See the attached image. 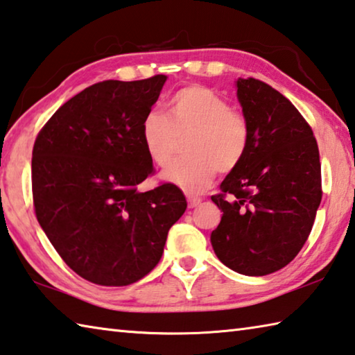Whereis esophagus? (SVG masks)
<instances>
[{
    "label": "esophagus",
    "instance_id": "esophagus-1",
    "mask_svg": "<svg viewBox=\"0 0 355 355\" xmlns=\"http://www.w3.org/2000/svg\"><path fill=\"white\" fill-rule=\"evenodd\" d=\"M200 203H202V198H200V197H188V206H189V208H197Z\"/></svg>",
    "mask_w": 355,
    "mask_h": 355
}]
</instances>
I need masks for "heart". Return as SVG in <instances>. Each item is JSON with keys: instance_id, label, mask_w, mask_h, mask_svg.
<instances>
[{"instance_id": "obj_1", "label": "heart", "mask_w": 355, "mask_h": 355, "mask_svg": "<svg viewBox=\"0 0 355 355\" xmlns=\"http://www.w3.org/2000/svg\"><path fill=\"white\" fill-rule=\"evenodd\" d=\"M186 158L161 173L167 183L188 194H198L212 183L216 172L239 167L250 146V125L227 99L203 85H188L172 96L167 116L149 112L141 124V139L153 164L166 167L180 141Z\"/></svg>"}]
</instances>
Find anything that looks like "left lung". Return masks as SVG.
Listing matches in <instances>:
<instances>
[{
  "instance_id": "8db88e82",
  "label": "left lung",
  "mask_w": 355,
  "mask_h": 355,
  "mask_svg": "<svg viewBox=\"0 0 355 355\" xmlns=\"http://www.w3.org/2000/svg\"><path fill=\"white\" fill-rule=\"evenodd\" d=\"M236 89L250 146L222 194L211 197L223 212L211 245L228 268L263 276L292 262L311 234L321 202L320 152L312 128L279 92L253 77H239Z\"/></svg>"
}]
</instances>
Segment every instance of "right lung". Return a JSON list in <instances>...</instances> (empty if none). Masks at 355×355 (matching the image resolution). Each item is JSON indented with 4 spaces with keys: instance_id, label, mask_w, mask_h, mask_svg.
Returning <instances> with one entry per match:
<instances>
[{
    "instance_id": "1",
    "label": "right lung",
    "mask_w": 355,
    "mask_h": 355,
    "mask_svg": "<svg viewBox=\"0 0 355 355\" xmlns=\"http://www.w3.org/2000/svg\"><path fill=\"white\" fill-rule=\"evenodd\" d=\"M167 77L94 83L65 102L32 150V196L44 234L67 266L99 286L153 270L186 211L175 184L139 192L153 172L141 139Z\"/></svg>"
}]
</instances>
